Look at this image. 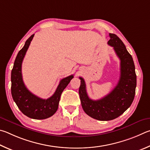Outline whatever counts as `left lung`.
<instances>
[{
  "instance_id": "1",
  "label": "left lung",
  "mask_w": 150,
  "mask_h": 150,
  "mask_svg": "<svg viewBox=\"0 0 150 150\" xmlns=\"http://www.w3.org/2000/svg\"><path fill=\"white\" fill-rule=\"evenodd\" d=\"M108 45L113 47L120 60V76L117 85L108 95L98 100H92L86 91L83 78L80 77L79 95L83 111L99 120H111L121 115L134 100L136 87L135 66L132 57L117 35L109 33Z\"/></svg>"
}]
</instances>
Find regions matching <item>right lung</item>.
<instances>
[{"instance_id": "obj_1", "label": "right lung", "mask_w": 150, "mask_h": 150, "mask_svg": "<svg viewBox=\"0 0 150 150\" xmlns=\"http://www.w3.org/2000/svg\"><path fill=\"white\" fill-rule=\"evenodd\" d=\"M34 34L25 41L24 46L18 52L11 72V93L16 104L23 114L33 119H45L53 115L58 109L60 96L74 76L63 78L51 98L41 99L29 91L23 82L22 64L26 51Z\"/></svg>"}]
</instances>
